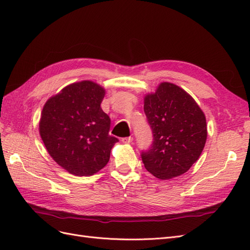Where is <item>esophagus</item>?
Masks as SVG:
<instances>
[{"instance_id":"esophagus-1","label":"esophagus","mask_w":250,"mask_h":250,"mask_svg":"<svg viewBox=\"0 0 250 250\" xmlns=\"http://www.w3.org/2000/svg\"><path fill=\"white\" fill-rule=\"evenodd\" d=\"M122 142L124 144H130L132 142V138L131 137H127V138H123L122 139Z\"/></svg>"}]
</instances>
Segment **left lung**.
I'll return each mask as SVG.
<instances>
[{"mask_svg":"<svg viewBox=\"0 0 250 250\" xmlns=\"http://www.w3.org/2000/svg\"><path fill=\"white\" fill-rule=\"evenodd\" d=\"M144 111L153 132L151 148L142 153L144 166L158 179L183 175L206 145L204 112L191 95L170 82H162L144 98Z\"/></svg>","mask_w":250,"mask_h":250,"instance_id":"1","label":"left lung"}]
</instances>
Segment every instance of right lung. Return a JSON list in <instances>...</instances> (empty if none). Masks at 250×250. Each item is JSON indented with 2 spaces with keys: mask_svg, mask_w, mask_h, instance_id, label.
<instances>
[{
  "mask_svg": "<svg viewBox=\"0 0 250 250\" xmlns=\"http://www.w3.org/2000/svg\"><path fill=\"white\" fill-rule=\"evenodd\" d=\"M104 96V87L83 80L66 85L43 105L41 138L50 156L73 175L99 172L119 141L108 134L110 119L100 106Z\"/></svg>",
  "mask_w": 250,
  "mask_h": 250,
  "instance_id": "obj_1",
  "label": "right lung"
}]
</instances>
